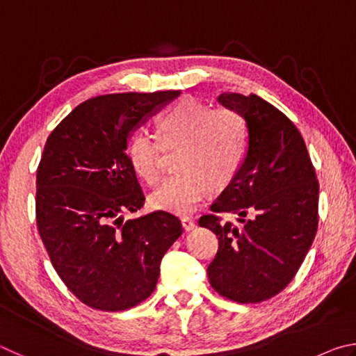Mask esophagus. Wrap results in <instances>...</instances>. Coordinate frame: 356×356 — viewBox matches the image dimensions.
<instances>
[{
	"mask_svg": "<svg viewBox=\"0 0 356 356\" xmlns=\"http://www.w3.org/2000/svg\"><path fill=\"white\" fill-rule=\"evenodd\" d=\"M182 227L185 229L186 232H190V231H193V229L196 227V225H195V221H193L191 218H182Z\"/></svg>",
	"mask_w": 356,
	"mask_h": 356,
	"instance_id": "obj_1",
	"label": "esophagus"
}]
</instances>
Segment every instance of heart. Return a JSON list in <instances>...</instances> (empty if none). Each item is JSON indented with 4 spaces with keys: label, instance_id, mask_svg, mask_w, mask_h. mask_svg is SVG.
I'll return each mask as SVG.
<instances>
[{
    "label": "heart",
    "instance_id": "b5f03b06",
    "mask_svg": "<svg viewBox=\"0 0 356 356\" xmlns=\"http://www.w3.org/2000/svg\"><path fill=\"white\" fill-rule=\"evenodd\" d=\"M159 135L165 147L182 144L177 168L150 193L149 206L174 215H188L206 200L210 188L220 191L232 182L242 168L248 146L243 118L227 108L182 100L159 120ZM161 145L146 130L130 136L127 159L138 177L154 184L160 176Z\"/></svg>",
    "mask_w": 356,
    "mask_h": 356
}]
</instances>
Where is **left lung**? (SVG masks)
Listing matches in <instances>:
<instances>
[{
	"label": "left lung",
	"mask_w": 356,
	"mask_h": 356,
	"mask_svg": "<svg viewBox=\"0 0 356 356\" xmlns=\"http://www.w3.org/2000/svg\"><path fill=\"white\" fill-rule=\"evenodd\" d=\"M216 100L243 118L248 146L237 176L210 206L213 213L200 218L220 245L207 275L222 297L259 303L292 281L311 248L318 184L303 138L278 108L256 94L222 92ZM220 213L237 214L239 225Z\"/></svg>",
	"instance_id": "left-lung-1"
}]
</instances>
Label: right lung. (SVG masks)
I'll list each match as a JSON object with an SVG mask.
<instances>
[{"label": "right lung", "instance_id": "right-lung-1", "mask_svg": "<svg viewBox=\"0 0 356 356\" xmlns=\"http://www.w3.org/2000/svg\"><path fill=\"white\" fill-rule=\"evenodd\" d=\"M180 91L108 94L72 110L51 131L38 168L35 218L69 291L100 311H124L154 292L160 262L182 234L176 216L124 221L144 202L127 159L136 129Z\"/></svg>", "mask_w": 356, "mask_h": 356}]
</instances>
